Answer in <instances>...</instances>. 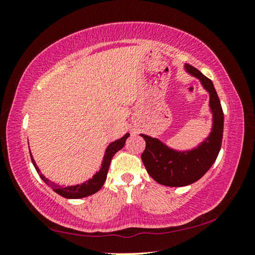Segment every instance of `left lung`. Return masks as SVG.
<instances>
[{"mask_svg":"<svg viewBox=\"0 0 255 255\" xmlns=\"http://www.w3.org/2000/svg\"><path fill=\"white\" fill-rule=\"evenodd\" d=\"M184 70L208 92L213 125L209 135L197 147L185 150L171 148L158 138L140 133L146 141L141 154L146 171L157 183L167 187H184L201 179L217 158L223 139L224 114L213 82L189 64H184Z\"/></svg>","mask_w":255,"mask_h":255,"instance_id":"obj_1","label":"left lung"}]
</instances>
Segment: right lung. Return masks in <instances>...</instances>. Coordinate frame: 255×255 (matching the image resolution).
I'll list each match as a JSON object with an SVG mask.
<instances>
[{
    "label": "right lung",
    "mask_w": 255,
    "mask_h": 255,
    "mask_svg": "<svg viewBox=\"0 0 255 255\" xmlns=\"http://www.w3.org/2000/svg\"><path fill=\"white\" fill-rule=\"evenodd\" d=\"M128 137H129V132L125 133L122 138H119V139L112 141V143L108 145V147L106 148L105 155H103V159H102L100 170H99L91 179L86 180L85 182L81 183V184L67 185V187H62V185H58L54 182H51L49 179H47L46 176L42 175L40 173L39 167L37 166L36 162H34L32 154H31V152H30V148H29V152H30V156H31V161H32L34 169H36V171L39 173L40 178L44 180V182L46 184H48L56 193H58L59 196H62L64 198H67V199H80V198H84V197L93 195V193L98 192L99 190L102 188V185H103V183H105V181L107 179L108 170H109L112 157H114V155L117 153L118 150H120L124 147Z\"/></svg>",
    "instance_id": "1"
}]
</instances>
